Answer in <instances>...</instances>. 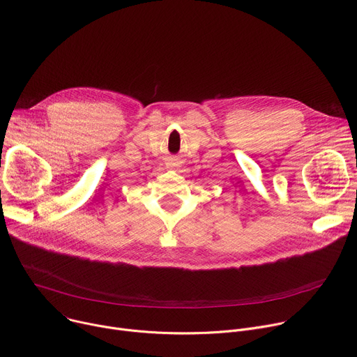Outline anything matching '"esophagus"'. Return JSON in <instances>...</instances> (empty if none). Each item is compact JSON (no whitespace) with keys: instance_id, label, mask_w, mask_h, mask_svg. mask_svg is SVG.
Returning a JSON list of instances; mask_svg holds the SVG:
<instances>
[{"instance_id":"obj_1","label":"esophagus","mask_w":357,"mask_h":357,"mask_svg":"<svg viewBox=\"0 0 357 357\" xmlns=\"http://www.w3.org/2000/svg\"><path fill=\"white\" fill-rule=\"evenodd\" d=\"M181 167V161L176 157H169L167 160V168L169 169H178Z\"/></svg>"}]
</instances>
